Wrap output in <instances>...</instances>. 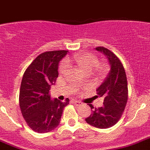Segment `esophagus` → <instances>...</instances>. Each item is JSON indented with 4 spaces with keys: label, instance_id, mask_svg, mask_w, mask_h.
<instances>
[{
    "label": "esophagus",
    "instance_id": "34e87169",
    "mask_svg": "<svg viewBox=\"0 0 150 150\" xmlns=\"http://www.w3.org/2000/svg\"><path fill=\"white\" fill-rule=\"evenodd\" d=\"M73 102H74V104L76 105H83V102H80V101H77V100L73 101Z\"/></svg>",
    "mask_w": 150,
    "mask_h": 150
}]
</instances>
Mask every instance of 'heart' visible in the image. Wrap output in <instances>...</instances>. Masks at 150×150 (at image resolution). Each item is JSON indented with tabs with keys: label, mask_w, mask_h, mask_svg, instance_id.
<instances>
[{
	"label": "heart",
	"mask_w": 150,
	"mask_h": 150,
	"mask_svg": "<svg viewBox=\"0 0 150 150\" xmlns=\"http://www.w3.org/2000/svg\"><path fill=\"white\" fill-rule=\"evenodd\" d=\"M70 63H74L78 68L86 74H89L94 69V71L98 76H105L109 70V66L107 63L98 61V58L95 54L86 52V53L76 54L74 57L67 58L66 62L61 63L59 67V72L64 74L68 68Z\"/></svg>",
	"instance_id": "obj_1"
}]
</instances>
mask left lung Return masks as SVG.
<instances>
[{"mask_svg": "<svg viewBox=\"0 0 150 150\" xmlns=\"http://www.w3.org/2000/svg\"><path fill=\"white\" fill-rule=\"evenodd\" d=\"M96 49L107 56L111 70L97 89L96 97L104 98L103 106L96 108L89 105L93 109V113L86 118V121L97 128L106 129L117 124L125 111L128 98L127 81L125 67L118 57L105 47H97Z\"/></svg>", "mask_w": 150, "mask_h": 150, "instance_id": "left-lung-1", "label": "left lung"}]
</instances>
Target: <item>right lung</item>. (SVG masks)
<instances>
[{
    "label": "right lung",
    "instance_id": "add662e5",
    "mask_svg": "<svg viewBox=\"0 0 150 150\" xmlns=\"http://www.w3.org/2000/svg\"><path fill=\"white\" fill-rule=\"evenodd\" d=\"M68 51L42 53L29 64L22 79L19 102L23 117L28 126L36 133L52 131L60 124L64 108L69 98L61 102L51 100L50 89L58 76V64Z\"/></svg>",
    "mask_w": 150,
    "mask_h": 150
}]
</instances>
